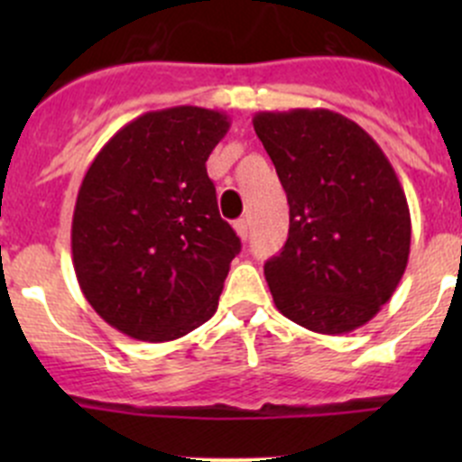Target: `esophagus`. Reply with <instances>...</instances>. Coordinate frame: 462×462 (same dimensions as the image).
<instances>
[{
	"instance_id": "obj_1",
	"label": "esophagus",
	"mask_w": 462,
	"mask_h": 462,
	"mask_svg": "<svg viewBox=\"0 0 462 462\" xmlns=\"http://www.w3.org/2000/svg\"><path fill=\"white\" fill-rule=\"evenodd\" d=\"M235 230H236V235L241 236V241L248 239V232H250L248 218H239V221H235Z\"/></svg>"
}]
</instances>
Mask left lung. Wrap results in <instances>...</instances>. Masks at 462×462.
<instances>
[{
  "label": "left lung",
  "instance_id": "obj_1",
  "mask_svg": "<svg viewBox=\"0 0 462 462\" xmlns=\"http://www.w3.org/2000/svg\"><path fill=\"white\" fill-rule=\"evenodd\" d=\"M253 125L291 208L286 245L263 265L274 306L321 335L360 328L395 292L411 245L389 158L328 109L259 111Z\"/></svg>",
  "mask_w": 462,
  "mask_h": 462
}]
</instances>
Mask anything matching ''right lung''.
Masks as SVG:
<instances>
[{"label":"right lung","mask_w":462,"mask_h":462,"mask_svg":"<svg viewBox=\"0 0 462 462\" xmlns=\"http://www.w3.org/2000/svg\"><path fill=\"white\" fill-rule=\"evenodd\" d=\"M230 129L203 106L147 111L97 152L71 226L73 268L97 315L143 342H170L217 313L241 241L223 221L205 161Z\"/></svg>","instance_id":"add662e5"}]
</instances>
